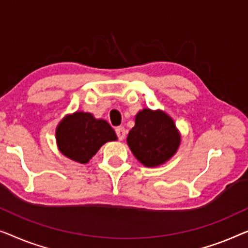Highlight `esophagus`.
<instances>
[{
    "instance_id": "1",
    "label": "esophagus",
    "mask_w": 248,
    "mask_h": 248,
    "mask_svg": "<svg viewBox=\"0 0 248 248\" xmlns=\"http://www.w3.org/2000/svg\"><path fill=\"white\" fill-rule=\"evenodd\" d=\"M116 134L120 140H124L125 138V129L124 127H118L116 128Z\"/></svg>"
}]
</instances>
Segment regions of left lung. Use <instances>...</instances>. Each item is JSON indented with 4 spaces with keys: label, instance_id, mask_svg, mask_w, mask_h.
<instances>
[{
    "label": "left lung",
    "instance_id": "8db88e82",
    "mask_svg": "<svg viewBox=\"0 0 248 248\" xmlns=\"http://www.w3.org/2000/svg\"><path fill=\"white\" fill-rule=\"evenodd\" d=\"M127 144L142 165L157 167L176 154L181 134L165 111L145 108L135 116V125L127 136Z\"/></svg>",
    "mask_w": 248,
    "mask_h": 248
}]
</instances>
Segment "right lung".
Here are the masks:
<instances>
[{"instance_id":"obj_1","label":"right lung","mask_w":248,"mask_h":248,"mask_svg":"<svg viewBox=\"0 0 248 248\" xmlns=\"http://www.w3.org/2000/svg\"><path fill=\"white\" fill-rule=\"evenodd\" d=\"M118 140L112 127L92 113L76 111L66 114L56 128L59 152L74 162L86 164L108 141Z\"/></svg>"}]
</instances>
